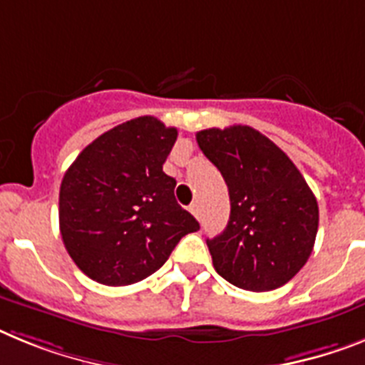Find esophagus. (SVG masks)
<instances>
[{"label": "esophagus", "mask_w": 365, "mask_h": 365, "mask_svg": "<svg viewBox=\"0 0 365 365\" xmlns=\"http://www.w3.org/2000/svg\"><path fill=\"white\" fill-rule=\"evenodd\" d=\"M188 210H190V212H192V214H194V216L199 220V205H197V203H192V205H190Z\"/></svg>", "instance_id": "obj_1"}]
</instances>
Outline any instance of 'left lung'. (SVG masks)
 I'll list each match as a JSON object with an SVG mask.
<instances>
[{
	"label": "left lung",
	"mask_w": 365,
	"mask_h": 365,
	"mask_svg": "<svg viewBox=\"0 0 365 365\" xmlns=\"http://www.w3.org/2000/svg\"><path fill=\"white\" fill-rule=\"evenodd\" d=\"M195 138L229 188V223L207 240L216 272L242 289L280 288L314 249L319 208L312 190L288 155L253 127H214Z\"/></svg>",
	"instance_id": "8db88e82"
}]
</instances>
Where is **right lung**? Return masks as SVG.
<instances>
[{"label":"right lung","instance_id":"right-lung-1","mask_svg":"<svg viewBox=\"0 0 365 365\" xmlns=\"http://www.w3.org/2000/svg\"><path fill=\"white\" fill-rule=\"evenodd\" d=\"M175 127L140 116L103 133L64 173L58 223L81 272L105 286L145 279L199 223L175 201V179L162 171Z\"/></svg>","mask_w":365,"mask_h":365}]
</instances>
